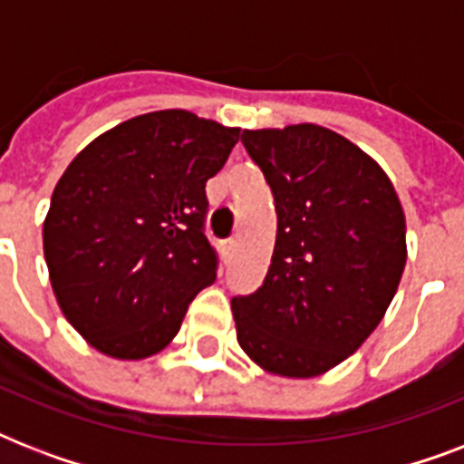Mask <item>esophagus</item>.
<instances>
[{"label":"esophagus","instance_id":"1","mask_svg":"<svg viewBox=\"0 0 464 464\" xmlns=\"http://www.w3.org/2000/svg\"><path fill=\"white\" fill-rule=\"evenodd\" d=\"M233 247H236V240H221V243H218V253H221V260H224V262L231 260Z\"/></svg>","mask_w":464,"mask_h":464}]
</instances>
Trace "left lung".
<instances>
[{
	"label": "left lung",
	"instance_id": "obj_1",
	"mask_svg": "<svg viewBox=\"0 0 464 464\" xmlns=\"http://www.w3.org/2000/svg\"><path fill=\"white\" fill-rule=\"evenodd\" d=\"M276 207L265 282L231 301L240 349L267 373L315 378L378 327L407 262V226L388 173L320 125L243 130Z\"/></svg>",
	"mask_w": 464,
	"mask_h": 464
}]
</instances>
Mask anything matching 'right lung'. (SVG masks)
I'll return each mask as SVG.
<instances>
[{"mask_svg": "<svg viewBox=\"0 0 464 464\" xmlns=\"http://www.w3.org/2000/svg\"><path fill=\"white\" fill-rule=\"evenodd\" d=\"M238 137L240 127L195 112H147L96 137L62 173L43 253L62 313L93 349L154 356L214 284L204 185Z\"/></svg>", "mask_w": 464, "mask_h": 464, "instance_id": "1", "label": "right lung"}]
</instances>
